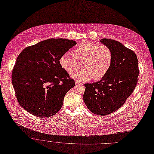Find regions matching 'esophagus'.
<instances>
[{
    "instance_id": "obj_1",
    "label": "esophagus",
    "mask_w": 154,
    "mask_h": 154,
    "mask_svg": "<svg viewBox=\"0 0 154 154\" xmlns=\"http://www.w3.org/2000/svg\"><path fill=\"white\" fill-rule=\"evenodd\" d=\"M75 84H76V85H81V84H82V83L81 82H79V81H75Z\"/></svg>"
}]
</instances>
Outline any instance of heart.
I'll list each match as a JSON object with an SVG mask.
<instances>
[{
  "instance_id": "heart-1",
  "label": "heart",
  "mask_w": 154,
  "mask_h": 154,
  "mask_svg": "<svg viewBox=\"0 0 154 154\" xmlns=\"http://www.w3.org/2000/svg\"><path fill=\"white\" fill-rule=\"evenodd\" d=\"M113 59L110 48L84 41L72 51V54L65 53L59 58V64L66 72L72 74L77 69L81 63L82 69L72 74V77L79 81L93 78L99 80L109 70Z\"/></svg>"
}]
</instances>
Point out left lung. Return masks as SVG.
<instances>
[{
    "instance_id": "1",
    "label": "left lung",
    "mask_w": 154,
    "mask_h": 154,
    "mask_svg": "<svg viewBox=\"0 0 154 154\" xmlns=\"http://www.w3.org/2000/svg\"><path fill=\"white\" fill-rule=\"evenodd\" d=\"M100 42L112 50V65L101 80L84 84L83 100L92 113L105 116L119 109L131 95L138 82L139 69L133 50L113 39L104 38Z\"/></svg>"
}]
</instances>
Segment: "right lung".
<instances>
[{
	"instance_id": "obj_1",
	"label": "right lung",
	"mask_w": 154,
	"mask_h": 154,
	"mask_svg": "<svg viewBox=\"0 0 154 154\" xmlns=\"http://www.w3.org/2000/svg\"><path fill=\"white\" fill-rule=\"evenodd\" d=\"M75 41L50 39L24 48L17 57L12 84L18 103L36 116L57 113L75 82L59 64V58Z\"/></svg>"
}]
</instances>
